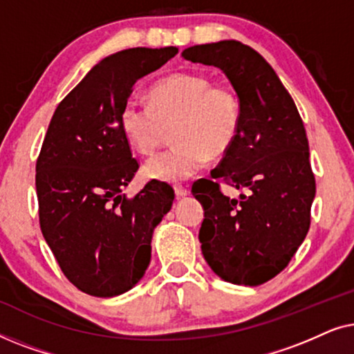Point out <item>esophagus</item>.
I'll return each instance as SVG.
<instances>
[{"mask_svg":"<svg viewBox=\"0 0 354 354\" xmlns=\"http://www.w3.org/2000/svg\"><path fill=\"white\" fill-rule=\"evenodd\" d=\"M174 190H176L177 198H182V196H187V195H188V188H187V187L176 185V187H174Z\"/></svg>","mask_w":354,"mask_h":354,"instance_id":"1","label":"esophagus"}]
</instances>
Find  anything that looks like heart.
<instances>
[{
    "instance_id": "b5f03b06",
    "label": "heart",
    "mask_w": 354,
    "mask_h": 354,
    "mask_svg": "<svg viewBox=\"0 0 354 354\" xmlns=\"http://www.w3.org/2000/svg\"><path fill=\"white\" fill-rule=\"evenodd\" d=\"M241 103L234 88L212 85L196 72L174 74L149 91V104L129 98L120 111V127L140 153L161 147L174 129L176 147L151 156L145 176L178 183L201 171L211 158L229 151L239 137Z\"/></svg>"
}]
</instances>
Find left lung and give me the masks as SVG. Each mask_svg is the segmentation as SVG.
<instances>
[{"instance_id": "8db88e82", "label": "left lung", "mask_w": 354, "mask_h": 354, "mask_svg": "<svg viewBox=\"0 0 354 354\" xmlns=\"http://www.w3.org/2000/svg\"><path fill=\"white\" fill-rule=\"evenodd\" d=\"M182 56L219 67L240 98L239 137L192 192L205 206L200 243L207 264L225 282L256 287L287 268L311 225L316 178L306 130L287 88L253 48L224 40ZM219 180L247 193L225 197Z\"/></svg>"}]
</instances>
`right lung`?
Segmentation results:
<instances>
[{
	"instance_id": "add662e5",
	"label": "right lung",
	"mask_w": 354,
	"mask_h": 354,
	"mask_svg": "<svg viewBox=\"0 0 354 354\" xmlns=\"http://www.w3.org/2000/svg\"><path fill=\"white\" fill-rule=\"evenodd\" d=\"M178 53L130 48L104 57L57 104L37 159L41 234L71 283L91 297L125 293L143 277L151 236L174 201L164 182L122 195L138 161L120 111L142 77Z\"/></svg>"
}]
</instances>
